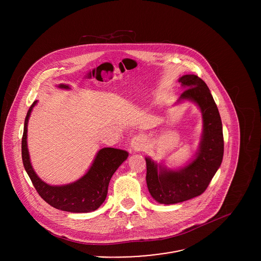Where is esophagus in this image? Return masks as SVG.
<instances>
[{"label": "esophagus", "instance_id": "obj_1", "mask_svg": "<svg viewBox=\"0 0 261 261\" xmlns=\"http://www.w3.org/2000/svg\"><path fill=\"white\" fill-rule=\"evenodd\" d=\"M145 147V143H144V139L141 136H136L133 138L132 142H130V148L135 151H140L144 149Z\"/></svg>", "mask_w": 261, "mask_h": 261}]
</instances>
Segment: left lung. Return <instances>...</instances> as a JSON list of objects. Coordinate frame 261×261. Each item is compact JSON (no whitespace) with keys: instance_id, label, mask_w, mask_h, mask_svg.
Here are the masks:
<instances>
[{"instance_id":"left-lung-1","label":"left lung","mask_w":261,"mask_h":261,"mask_svg":"<svg viewBox=\"0 0 261 261\" xmlns=\"http://www.w3.org/2000/svg\"><path fill=\"white\" fill-rule=\"evenodd\" d=\"M179 82L186 87L179 101L192 100L199 106L204 129L196 159L184 169L171 171L146 159L149 192L156 202L167 205L184 202L204 193L219 169L224 153L222 121L208 86L194 74L182 76Z\"/></svg>"}]
</instances>
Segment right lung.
I'll return each mask as SVG.
<instances>
[{
    "label": "right lung",
    "mask_w": 261,
    "mask_h": 261,
    "mask_svg": "<svg viewBox=\"0 0 261 261\" xmlns=\"http://www.w3.org/2000/svg\"><path fill=\"white\" fill-rule=\"evenodd\" d=\"M60 88H69L60 84ZM37 101H34L27 112L22 138V160L24 168L40 197L50 206L67 212L87 213L96 210L106 200L112 175L126 160L128 153L122 149H101L88 170L78 181L65 186H50L38 178L32 169L27 148V123L31 111Z\"/></svg>",
    "instance_id": "add662e5"
}]
</instances>
